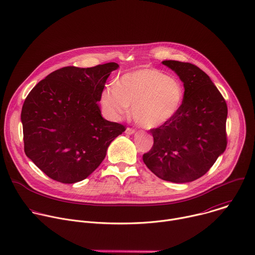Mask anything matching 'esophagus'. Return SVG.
I'll use <instances>...</instances> for the list:
<instances>
[{"mask_svg": "<svg viewBox=\"0 0 255 255\" xmlns=\"http://www.w3.org/2000/svg\"><path fill=\"white\" fill-rule=\"evenodd\" d=\"M125 132H126V134L131 135V134H134V133H135V129H133V128H129V127H128V128L126 129V131H125Z\"/></svg>", "mask_w": 255, "mask_h": 255, "instance_id": "obj_1", "label": "esophagus"}]
</instances>
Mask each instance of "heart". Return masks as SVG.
Instances as JSON below:
<instances>
[{
  "label": "heart",
  "instance_id": "b5f03b06",
  "mask_svg": "<svg viewBox=\"0 0 255 255\" xmlns=\"http://www.w3.org/2000/svg\"><path fill=\"white\" fill-rule=\"evenodd\" d=\"M184 96L185 89L178 79L155 68H144L123 75L116 86L106 87L101 104L112 118L127 114L132 106V115L138 124L155 128L175 116Z\"/></svg>",
  "mask_w": 255,
  "mask_h": 255
}]
</instances>
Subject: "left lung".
Listing matches in <instances>:
<instances>
[{"label": "left lung", "instance_id": "obj_1", "mask_svg": "<svg viewBox=\"0 0 255 255\" xmlns=\"http://www.w3.org/2000/svg\"><path fill=\"white\" fill-rule=\"evenodd\" d=\"M184 83L185 96L173 118L157 128L143 161L159 178L189 183L204 175L226 149L227 104L209 76L190 62L164 60Z\"/></svg>", "mask_w": 255, "mask_h": 255}]
</instances>
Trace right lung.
<instances>
[{
    "label": "right lung",
    "mask_w": 255,
    "mask_h": 255,
    "mask_svg": "<svg viewBox=\"0 0 255 255\" xmlns=\"http://www.w3.org/2000/svg\"><path fill=\"white\" fill-rule=\"evenodd\" d=\"M116 62L65 66L40 81L22 107L24 150L47 176L62 184L87 178L110 143L126 128L102 117L98 102Z\"/></svg>",
    "instance_id": "obj_1"
}]
</instances>
